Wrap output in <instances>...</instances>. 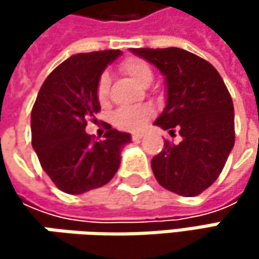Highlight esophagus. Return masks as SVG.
<instances>
[{"mask_svg":"<svg viewBox=\"0 0 259 259\" xmlns=\"http://www.w3.org/2000/svg\"><path fill=\"white\" fill-rule=\"evenodd\" d=\"M141 138H142V133H133L132 135V139L133 141H141Z\"/></svg>","mask_w":259,"mask_h":259,"instance_id":"esophagus-1","label":"esophagus"}]
</instances>
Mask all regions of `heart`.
<instances>
[{
  "instance_id": "b5f03b06",
  "label": "heart",
  "mask_w": 259,
  "mask_h": 259,
  "mask_svg": "<svg viewBox=\"0 0 259 259\" xmlns=\"http://www.w3.org/2000/svg\"><path fill=\"white\" fill-rule=\"evenodd\" d=\"M120 72L124 73L126 76L132 78L136 83L147 87L153 80V73L147 61L138 57H129L123 60L118 66ZM108 90H109V79L106 75H102L97 82L96 94L100 103H106L108 100ZM153 109L150 106L141 105V106H133V108H121L118 109L112 121L118 129L123 130H138L144 126V123L151 117Z\"/></svg>"
}]
</instances>
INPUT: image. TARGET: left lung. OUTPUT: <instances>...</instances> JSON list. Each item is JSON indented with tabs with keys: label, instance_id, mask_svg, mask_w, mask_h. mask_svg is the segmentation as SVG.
<instances>
[{
	"label": "left lung",
	"instance_id": "8db88e82",
	"mask_svg": "<svg viewBox=\"0 0 259 259\" xmlns=\"http://www.w3.org/2000/svg\"><path fill=\"white\" fill-rule=\"evenodd\" d=\"M166 79V106L156 126L174 135L151 159L159 184L181 196H196L221 176L235 141L231 94L219 72L204 58L180 48L132 49Z\"/></svg>",
	"mask_w": 259,
	"mask_h": 259
}]
</instances>
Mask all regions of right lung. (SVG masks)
Instances as JSON below:
<instances>
[{
  "label": "right lung",
  "mask_w": 259,
  "mask_h": 259,
  "mask_svg": "<svg viewBox=\"0 0 259 259\" xmlns=\"http://www.w3.org/2000/svg\"><path fill=\"white\" fill-rule=\"evenodd\" d=\"M118 49L78 54L61 63L43 82L31 111L32 148L54 184L70 195L105 186L120 166L130 135L109 126L102 141L85 132L100 103L97 82Z\"/></svg>",
  "instance_id": "1"
}]
</instances>
